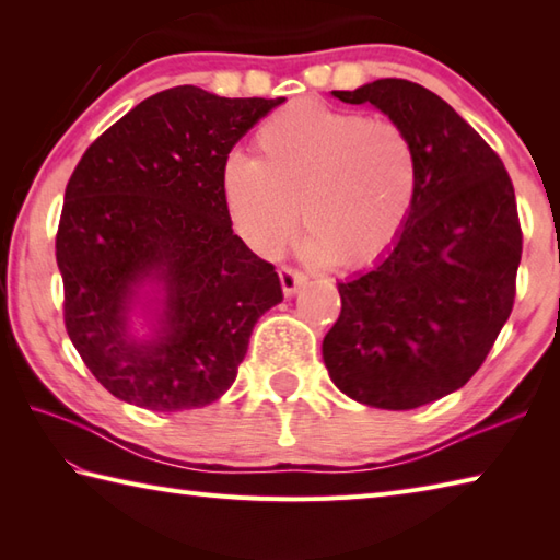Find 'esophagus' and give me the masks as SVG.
I'll use <instances>...</instances> for the list:
<instances>
[{"label": "esophagus", "instance_id": "34e87169", "mask_svg": "<svg viewBox=\"0 0 560 560\" xmlns=\"http://www.w3.org/2000/svg\"><path fill=\"white\" fill-rule=\"evenodd\" d=\"M279 279H281V289H283V293H287V295H293L295 291L301 289V283L305 281V273H303V271H299V269H293V267H287V265H283V267L279 269Z\"/></svg>", "mask_w": 560, "mask_h": 560}]
</instances>
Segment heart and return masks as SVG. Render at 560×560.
<instances>
[{
  "label": "heart",
  "mask_w": 560,
  "mask_h": 560,
  "mask_svg": "<svg viewBox=\"0 0 560 560\" xmlns=\"http://www.w3.org/2000/svg\"><path fill=\"white\" fill-rule=\"evenodd\" d=\"M255 161L233 156L223 195L257 253L279 255L301 223L315 259L363 267L397 243L416 205L421 161L411 135L389 117L293 101L255 135Z\"/></svg>",
  "instance_id": "heart-1"
}]
</instances>
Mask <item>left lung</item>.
Masks as SVG:
<instances>
[{
  "label": "left lung",
  "mask_w": 560,
  "mask_h": 560,
  "mask_svg": "<svg viewBox=\"0 0 560 560\" xmlns=\"http://www.w3.org/2000/svg\"><path fill=\"white\" fill-rule=\"evenodd\" d=\"M373 103L411 135L421 185L377 267L339 283L323 359L343 395L416 409L467 385L513 313L522 257L515 187L501 156L452 105L407 79L331 91Z\"/></svg>",
  "instance_id": "obj_1"
}]
</instances>
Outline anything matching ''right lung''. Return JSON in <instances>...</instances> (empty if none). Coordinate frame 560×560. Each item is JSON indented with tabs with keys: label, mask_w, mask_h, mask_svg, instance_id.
I'll return each instance as SVG.
<instances>
[{
	"label": "right lung",
	"mask_w": 560,
	"mask_h": 560,
	"mask_svg": "<svg viewBox=\"0 0 560 560\" xmlns=\"http://www.w3.org/2000/svg\"><path fill=\"white\" fill-rule=\"evenodd\" d=\"M283 98L175 86L141 101L71 173L55 255L65 327L117 399L149 411L207 407L233 385L279 273L233 233L229 153ZM147 276L166 287L160 337L135 342L126 307Z\"/></svg>",
	"instance_id": "add662e5"
}]
</instances>
